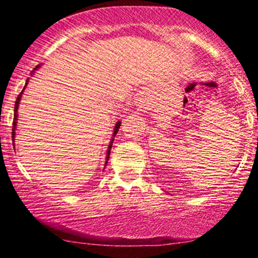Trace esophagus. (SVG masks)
<instances>
[{
    "instance_id": "esophagus-1",
    "label": "esophagus",
    "mask_w": 258,
    "mask_h": 258,
    "mask_svg": "<svg viewBox=\"0 0 258 258\" xmlns=\"http://www.w3.org/2000/svg\"><path fill=\"white\" fill-rule=\"evenodd\" d=\"M146 96H147L146 92L141 91L139 93H137V97H136L137 99H136V100H137L138 103H141V104H142V103H144V100H146Z\"/></svg>"
}]
</instances>
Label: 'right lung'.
I'll use <instances>...</instances> for the list:
<instances>
[{"mask_svg": "<svg viewBox=\"0 0 258 258\" xmlns=\"http://www.w3.org/2000/svg\"><path fill=\"white\" fill-rule=\"evenodd\" d=\"M38 67H40V65H37V67L35 68L34 70H32L31 74H34V73H35V70H37V69H38ZM28 82H29V79L26 80V82H25V86H24V88H23V91L20 92V93H19V96H18V98H17V100H16V105H14L13 130H12V139H13V141H14V137H16V126H17V120H18V106H19V102H20V99H22V94H23V92H24L25 87H26V85H28ZM120 125H121V121H117V122H116V125H115V127H114V133H112V138H111V142H110V144H109V147H108V152H106V161H105V164H108L109 156H110V149H111V147H112V141H114V137H115V136H116L117 131H119V128H120Z\"/></svg>", "mask_w": 258, "mask_h": 258, "instance_id": "obj_1", "label": "right lung"}]
</instances>
